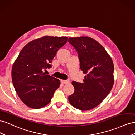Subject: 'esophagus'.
I'll list each match as a JSON object with an SVG mask.
<instances>
[{
    "mask_svg": "<svg viewBox=\"0 0 135 135\" xmlns=\"http://www.w3.org/2000/svg\"><path fill=\"white\" fill-rule=\"evenodd\" d=\"M61 82L62 83V84H68L70 83V81H69V80H61Z\"/></svg>",
    "mask_w": 135,
    "mask_h": 135,
    "instance_id": "esophagus-1",
    "label": "esophagus"
}]
</instances>
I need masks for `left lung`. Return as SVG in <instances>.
Wrapping results in <instances>:
<instances>
[{
    "instance_id": "left-lung-1",
    "label": "left lung",
    "mask_w": 135,
    "mask_h": 135,
    "mask_svg": "<svg viewBox=\"0 0 135 135\" xmlns=\"http://www.w3.org/2000/svg\"><path fill=\"white\" fill-rule=\"evenodd\" d=\"M68 41L78 52L83 83L73 81L74 92L69 103L80 110H88L99 105L111 91L114 84V64L111 57L96 40L87 36L69 38Z\"/></svg>"
}]
</instances>
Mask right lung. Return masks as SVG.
I'll return each instance as SVG.
<instances>
[{"mask_svg":"<svg viewBox=\"0 0 135 135\" xmlns=\"http://www.w3.org/2000/svg\"><path fill=\"white\" fill-rule=\"evenodd\" d=\"M68 42L66 36H44L27 43L20 52L12 69V80L20 99L29 108H42L50 103L60 85L59 79L45 75L59 49Z\"/></svg>","mask_w":135,"mask_h":135,"instance_id":"1","label":"right lung"}]
</instances>
